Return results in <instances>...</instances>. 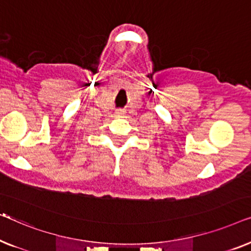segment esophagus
Instances as JSON below:
<instances>
[{
	"label": "esophagus",
	"instance_id": "obj_1",
	"mask_svg": "<svg viewBox=\"0 0 251 251\" xmlns=\"http://www.w3.org/2000/svg\"><path fill=\"white\" fill-rule=\"evenodd\" d=\"M116 114H117V115H123V114H124V111H122V110H118L117 112H116Z\"/></svg>",
	"mask_w": 251,
	"mask_h": 251
}]
</instances>
